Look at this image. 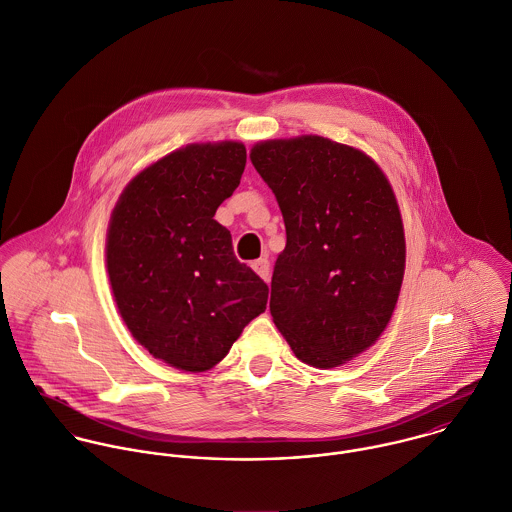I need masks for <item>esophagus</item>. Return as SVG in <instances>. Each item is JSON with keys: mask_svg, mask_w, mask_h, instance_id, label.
Wrapping results in <instances>:
<instances>
[{"mask_svg": "<svg viewBox=\"0 0 512 512\" xmlns=\"http://www.w3.org/2000/svg\"><path fill=\"white\" fill-rule=\"evenodd\" d=\"M253 271L263 279V281H269L271 279V263L267 259H257L253 261Z\"/></svg>", "mask_w": 512, "mask_h": 512, "instance_id": "34e87169", "label": "esophagus"}]
</instances>
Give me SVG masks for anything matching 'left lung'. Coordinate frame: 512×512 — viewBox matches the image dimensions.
Instances as JSON below:
<instances>
[{
  "mask_svg": "<svg viewBox=\"0 0 512 512\" xmlns=\"http://www.w3.org/2000/svg\"><path fill=\"white\" fill-rule=\"evenodd\" d=\"M249 158L287 229L273 322L308 366H340L380 338L398 303L406 237L394 190L370 156L314 134L259 142Z\"/></svg>",
  "mask_w": 512,
  "mask_h": 512,
  "instance_id": "obj_1",
  "label": "left lung"
}]
</instances>
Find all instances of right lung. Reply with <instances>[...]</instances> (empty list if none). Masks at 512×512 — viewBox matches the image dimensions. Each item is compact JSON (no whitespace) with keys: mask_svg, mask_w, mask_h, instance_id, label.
<instances>
[{"mask_svg":"<svg viewBox=\"0 0 512 512\" xmlns=\"http://www.w3.org/2000/svg\"><path fill=\"white\" fill-rule=\"evenodd\" d=\"M245 162L241 142L190 144L134 176L110 215L106 269L118 312L154 358L184 372L221 362L267 308L269 287L213 219Z\"/></svg>","mask_w":512,"mask_h":512,"instance_id":"1","label":"right lung"}]
</instances>
